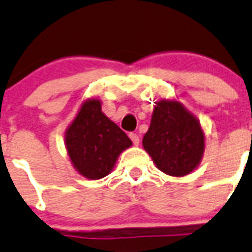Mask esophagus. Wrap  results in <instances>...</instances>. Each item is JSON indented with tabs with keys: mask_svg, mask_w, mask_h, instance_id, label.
<instances>
[{
	"mask_svg": "<svg viewBox=\"0 0 252 252\" xmlns=\"http://www.w3.org/2000/svg\"><path fill=\"white\" fill-rule=\"evenodd\" d=\"M129 138L132 139V142L134 146H138L139 141H141V139H139V135L137 134V133H129Z\"/></svg>",
	"mask_w": 252,
	"mask_h": 252,
	"instance_id": "esophagus-1",
	"label": "esophagus"
}]
</instances>
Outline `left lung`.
<instances>
[{
  "instance_id": "8db88e82",
  "label": "left lung",
  "mask_w": 252,
  "mask_h": 252,
  "mask_svg": "<svg viewBox=\"0 0 252 252\" xmlns=\"http://www.w3.org/2000/svg\"><path fill=\"white\" fill-rule=\"evenodd\" d=\"M143 148L153 162L170 176H185L195 170L204 153L202 126L183 104L161 100L153 109Z\"/></svg>"
}]
</instances>
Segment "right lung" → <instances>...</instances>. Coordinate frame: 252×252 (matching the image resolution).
Instances as JSON below:
<instances>
[{
	"mask_svg": "<svg viewBox=\"0 0 252 252\" xmlns=\"http://www.w3.org/2000/svg\"><path fill=\"white\" fill-rule=\"evenodd\" d=\"M64 141L73 167L90 180L110 174L120 153L132 146L128 135L102 113L99 99L81 105Z\"/></svg>",
	"mask_w": 252,
	"mask_h": 252,
	"instance_id": "1",
	"label": "right lung"
}]
</instances>
